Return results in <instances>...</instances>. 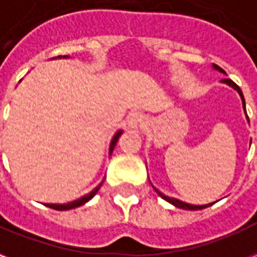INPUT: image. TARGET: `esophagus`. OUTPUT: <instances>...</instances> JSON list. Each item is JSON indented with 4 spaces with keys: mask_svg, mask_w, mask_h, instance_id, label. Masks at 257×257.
Listing matches in <instances>:
<instances>
[{
    "mask_svg": "<svg viewBox=\"0 0 257 257\" xmlns=\"http://www.w3.org/2000/svg\"><path fill=\"white\" fill-rule=\"evenodd\" d=\"M127 126L130 128H138L144 124V116L140 112H131L130 115L127 116Z\"/></svg>",
    "mask_w": 257,
    "mask_h": 257,
    "instance_id": "esophagus-1",
    "label": "esophagus"
}]
</instances>
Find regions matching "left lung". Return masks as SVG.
<instances>
[{"label":"left lung","instance_id":"obj_1","mask_svg":"<svg viewBox=\"0 0 257 257\" xmlns=\"http://www.w3.org/2000/svg\"><path fill=\"white\" fill-rule=\"evenodd\" d=\"M212 68L216 69V71H219V72H223V74H226L223 69L220 68V67H218V65H216V64H212ZM222 82H223V83H226V85L230 86V87H233L234 90H237V91H238L239 97H241V100H242V106H244V109H245L244 94H242V91H241V89H239L238 86L235 85L233 80L227 79V78H226V79H222ZM152 186H153V185H152ZM153 189H155L157 194H159V196H160V197H162V198H164L166 201H168V203H171L172 205H175V207H178V208H182V209H190V211H197V209H204V208H207V207H209V205H212V204H215V203H211V204H204V205H193V204L183 203V201H181V200H177V198L168 197V196H166V194H163V193L160 192V190H157V189L155 188V186H153Z\"/></svg>","mask_w":257,"mask_h":257}]
</instances>
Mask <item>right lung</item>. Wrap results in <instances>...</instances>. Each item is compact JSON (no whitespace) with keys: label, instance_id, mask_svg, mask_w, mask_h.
<instances>
[{"label":"right lung","instance_id":"right-lung-1","mask_svg":"<svg viewBox=\"0 0 257 257\" xmlns=\"http://www.w3.org/2000/svg\"><path fill=\"white\" fill-rule=\"evenodd\" d=\"M60 57V56H59ZM65 57H68V56H64ZM121 133L123 131L119 130L117 133H116L115 136H113V138H112V141H110V147H109V153H112V151H113V148H115L116 142H117V140H119V137L121 136ZM101 185H102V182L97 186V188H94L93 190L90 193H87L86 196H83V197L78 198V200H74V201H71V203H67V204H45L46 207L49 208H53V209H57V211H67V209H72V208H76V207H80V205H83V204H86L89 200H91V198L94 197L95 193L98 192L101 188Z\"/></svg>","mask_w":257,"mask_h":257}]
</instances>
